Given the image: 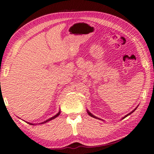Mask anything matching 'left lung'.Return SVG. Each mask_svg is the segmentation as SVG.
I'll return each instance as SVG.
<instances>
[{
    "instance_id": "1",
    "label": "left lung",
    "mask_w": 154,
    "mask_h": 154,
    "mask_svg": "<svg viewBox=\"0 0 154 154\" xmlns=\"http://www.w3.org/2000/svg\"><path fill=\"white\" fill-rule=\"evenodd\" d=\"M136 108H137V107H136V108H135V109H134V110H132V111H131V112H130V113H129V114H127V115H125V116H123V118H122V119H125V117H127V116H129V115H130V114H132L133 113V112H134V111H135L136 110ZM87 113H88V115L89 116H92V117H93V118H95V119H99V120H102V119H99V118H98V117H97V116H95L94 115H93V114H92V113H90V112L88 111V109H87ZM122 119H121V120H122Z\"/></svg>"
}]
</instances>
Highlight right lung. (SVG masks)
<instances>
[{
  "mask_svg": "<svg viewBox=\"0 0 154 154\" xmlns=\"http://www.w3.org/2000/svg\"><path fill=\"white\" fill-rule=\"evenodd\" d=\"M60 112H61V111H60V109L59 110V112H58V113L57 114H56L55 116H52V117H51L50 119H47V120H46L45 121H44V122H42V123H38V124H44V123H46V122H48V121H51V120H53V119H55L56 117H57L58 116L60 115ZM27 123H29V124H30V125H35V123H29V122H27ZM36 125H37V124H36Z\"/></svg>",
  "mask_w": 154,
  "mask_h": 154,
  "instance_id": "right-lung-1",
  "label": "right lung"
}]
</instances>
